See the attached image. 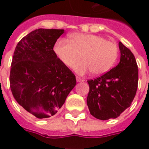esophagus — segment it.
Returning a JSON list of instances; mask_svg holds the SVG:
<instances>
[{
  "instance_id": "1",
  "label": "esophagus",
  "mask_w": 149,
  "mask_h": 149,
  "mask_svg": "<svg viewBox=\"0 0 149 149\" xmlns=\"http://www.w3.org/2000/svg\"><path fill=\"white\" fill-rule=\"evenodd\" d=\"M76 78H77V82H83V81H84V79H83V78H81V77H76Z\"/></svg>"
}]
</instances>
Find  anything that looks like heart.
<instances>
[{"mask_svg":"<svg viewBox=\"0 0 149 149\" xmlns=\"http://www.w3.org/2000/svg\"><path fill=\"white\" fill-rule=\"evenodd\" d=\"M54 52L59 60L71 67L81 58L84 61L75 65L79 74L91 71L93 75H101L111 70L118 57V45L97 35L74 33L69 42L60 39L56 42Z\"/></svg>","mask_w":149,"mask_h":149,"instance_id":"obj_1","label":"heart"}]
</instances>
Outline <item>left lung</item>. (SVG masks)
I'll list each match as a JSON object with an SVG mask.
<instances>
[{"instance_id": "8db88e82", "label": "left lung", "mask_w": 149, "mask_h": 149, "mask_svg": "<svg viewBox=\"0 0 149 149\" xmlns=\"http://www.w3.org/2000/svg\"><path fill=\"white\" fill-rule=\"evenodd\" d=\"M120 63L109 72L89 79L86 103L91 115L100 120L120 116L129 107L136 94L139 69L131 50L119 42Z\"/></svg>"}]
</instances>
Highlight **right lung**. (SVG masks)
<instances>
[{
  "mask_svg": "<svg viewBox=\"0 0 149 149\" xmlns=\"http://www.w3.org/2000/svg\"><path fill=\"white\" fill-rule=\"evenodd\" d=\"M63 33V29H36L22 38L13 56V96L24 110L40 119L56 114L77 84L75 75L53 50Z\"/></svg>",
  "mask_w": 149,
  "mask_h": 149,
  "instance_id": "obj_1",
  "label": "right lung"
}]
</instances>
